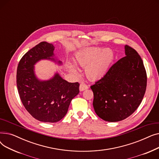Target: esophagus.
Returning a JSON list of instances; mask_svg holds the SVG:
<instances>
[{"instance_id":"obj_1","label":"esophagus","mask_w":159,"mask_h":159,"mask_svg":"<svg viewBox=\"0 0 159 159\" xmlns=\"http://www.w3.org/2000/svg\"><path fill=\"white\" fill-rule=\"evenodd\" d=\"M88 88V86L87 84H86L84 82H82L81 84H80V86H79V89L80 91H84V90H86Z\"/></svg>"}]
</instances>
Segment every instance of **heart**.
Listing matches in <instances>:
<instances>
[{"mask_svg":"<svg viewBox=\"0 0 159 159\" xmlns=\"http://www.w3.org/2000/svg\"><path fill=\"white\" fill-rule=\"evenodd\" d=\"M113 58L112 50L109 48L102 49L91 47L77 52L75 55V62L85 68L86 76L89 79L97 80L104 77L109 70ZM68 67L73 73H79L78 68L75 64L68 62Z\"/></svg>","mask_w":159,"mask_h":159,"instance_id":"1","label":"heart"}]
</instances>
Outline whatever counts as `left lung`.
Here are the masks:
<instances>
[{"label": "left lung", "mask_w": 159, "mask_h": 159, "mask_svg": "<svg viewBox=\"0 0 159 159\" xmlns=\"http://www.w3.org/2000/svg\"><path fill=\"white\" fill-rule=\"evenodd\" d=\"M125 55L91 86L95 111L106 121L118 122L128 117L137 109L146 92L147 75L143 60L128 45Z\"/></svg>", "instance_id": "8db88e82"}]
</instances>
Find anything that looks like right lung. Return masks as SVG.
<instances>
[{"label": "right lung", "instance_id": "1", "mask_svg": "<svg viewBox=\"0 0 159 159\" xmlns=\"http://www.w3.org/2000/svg\"><path fill=\"white\" fill-rule=\"evenodd\" d=\"M54 49L52 44L42 42L22 57L16 71V85L24 107L33 117L44 122L61 120L68 112L71 100L79 93L78 82H68L57 73L48 80L36 77L34 65L37 62L43 59L57 62Z\"/></svg>", "mask_w": 159, "mask_h": 159}]
</instances>
